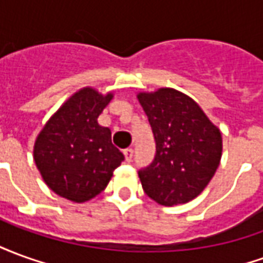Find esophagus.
I'll return each mask as SVG.
<instances>
[{
	"label": "esophagus",
	"mask_w": 263,
	"mask_h": 263,
	"mask_svg": "<svg viewBox=\"0 0 263 263\" xmlns=\"http://www.w3.org/2000/svg\"><path fill=\"white\" fill-rule=\"evenodd\" d=\"M124 155H125L126 162H131L132 156H134V149H132V148H126L125 151H124Z\"/></svg>",
	"instance_id": "obj_1"
}]
</instances>
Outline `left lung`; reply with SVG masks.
<instances>
[{"mask_svg":"<svg viewBox=\"0 0 263 263\" xmlns=\"http://www.w3.org/2000/svg\"><path fill=\"white\" fill-rule=\"evenodd\" d=\"M156 154L138 172L143 192L162 205L184 204L197 197L220 165L222 138L198 104L173 88L141 92Z\"/></svg>","mask_w":263,"mask_h":263,"instance_id":"left-lung-1","label":"left lung"}]
</instances>
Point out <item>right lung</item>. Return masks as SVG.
<instances>
[{
	"label": "right lung",
	"mask_w": 263,
	"mask_h": 263,
	"mask_svg": "<svg viewBox=\"0 0 263 263\" xmlns=\"http://www.w3.org/2000/svg\"><path fill=\"white\" fill-rule=\"evenodd\" d=\"M112 94L83 88L66 101L37 135L33 159L43 180L60 197L84 203L107 187L124 155L111 142L98 115Z\"/></svg>",
	"instance_id": "right-lung-1"
}]
</instances>
